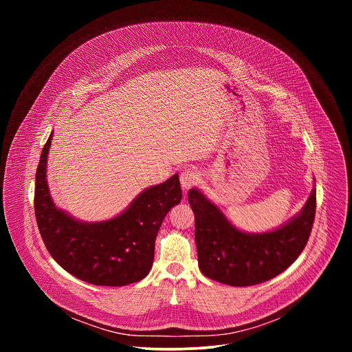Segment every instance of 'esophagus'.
<instances>
[{"instance_id":"34e87169","label":"esophagus","mask_w":352,"mask_h":352,"mask_svg":"<svg viewBox=\"0 0 352 352\" xmlns=\"http://www.w3.org/2000/svg\"><path fill=\"white\" fill-rule=\"evenodd\" d=\"M181 186L184 190H188L190 186H193L199 181V173L193 168H188L181 174Z\"/></svg>"}]
</instances>
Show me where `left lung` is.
Returning a JSON list of instances; mask_svg holds the SVG:
<instances>
[{"label": "left lung", "mask_w": 352, "mask_h": 352, "mask_svg": "<svg viewBox=\"0 0 352 352\" xmlns=\"http://www.w3.org/2000/svg\"><path fill=\"white\" fill-rule=\"evenodd\" d=\"M188 200L195 214L200 272L227 285L248 287L278 276L302 252L315 219L316 188L299 213L265 232H248L235 227L197 188L189 189Z\"/></svg>", "instance_id": "left-lung-1"}]
</instances>
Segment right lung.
Segmentation results:
<instances>
[{"label":"right lung","mask_w":352,"mask_h":352,"mask_svg":"<svg viewBox=\"0 0 352 352\" xmlns=\"http://www.w3.org/2000/svg\"><path fill=\"white\" fill-rule=\"evenodd\" d=\"M50 133L36 171L34 213L43 242L53 259L76 278L122 287L144 278L155 259V242L171 208L182 199L178 174L143 189L117 216L82 221L57 208L47 182Z\"/></svg>","instance_id":"1"}]
</instances>
